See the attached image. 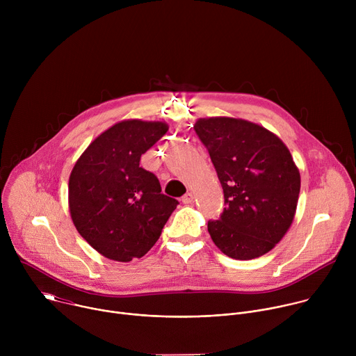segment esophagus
Masks as SVG:
<instances>
[{
	"label": "esophagus",
	"instance_id": "esophagus-1",
	"mask_svg": "<svg viewBox=\"0 0 356 356\" xmlns=\"http://www.w3.org/2000/svg\"><path fill=\"white\" fill-rule=\"evenodd\" d=\"M181 201L184 202V204H191V202L194 201V195L191 193H186L183 197H181Z\"/></svg>",
	"mask_w": 356,
	"mask_h": 356
}]
</instances>
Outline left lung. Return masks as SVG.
<instances>
[{
    "label": "left lung",
    "instance_id": "obj_1",
    "mask_svg": "<svg viewBox=\"0 0 356 356\" xmlns=\"http://www.w3.org/2000/svg\"><path fill=\"white\" fill-rule=\"evenodd\" d=\"M194 129L209 149L227 207L209 221L216 246L238 261L259 258L289 231L300 194V172L283 140L242 118H198Z\"/></svg>",
    "mask_w": 356,
    "mask_h": 356
}]
</instances>
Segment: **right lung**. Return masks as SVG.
Here are the masks:
<instances>
[{"label": "right lung", "instance_id": "obj_1", "mask_svg": "<svg viewBox=\"0 0 356 356\" xmlns=\"http://www.w3.org/2000/svg\"><path fill=\"white\" fill-rule=\"evenodd\" d=\"M169 129L165 121L124 120L101 132L69 177V210L79 234L117 262L142 258L156 243L176 198L142 168V154Z\"/></svg>", "mask_w": 356, "mask_h": 356}]
</instances>
